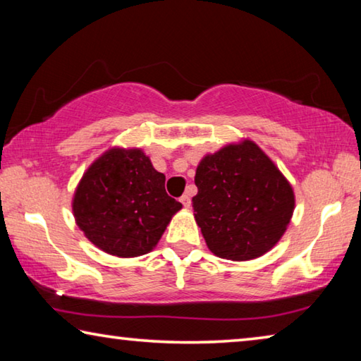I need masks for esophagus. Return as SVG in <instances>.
Wrapping results in <instances>:
<instances>
[{"label": "esophagus", "instance_id": "1", "mask_svg": "<svg viewBox=\"0 0 361 361\" xmlns=\"http://www.w3.org/2000/svg\"><path fill=\"white\" fill-rule=\"evenodd\" d=\"M180 202L185 205V209H189V207H191V197H189L188 194H185V195H181V199H180Z\"/></svg>", "mask_w": 361, "mask_h": 361}]
</instances>
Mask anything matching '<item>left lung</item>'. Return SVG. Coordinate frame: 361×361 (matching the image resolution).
Returning <instances> with one entry per match:
<instances>
[{
	"label": "left lung",
	"mask_w": 361,
	"mask_h": 361,
	"mask_svg": "<svg viewBox=\"0 0 361 361\" xmlns=\"http://www.w3.org/2000/svg\"><path fill=\"white\" fill-rule=\"evenodd\" d=\"M194 183L195 223L218 258H259L288 229L295 191L253 140L243 138L205 154L195 169Z\"/></svg>",
	"instance_id": "left-lung-1"
}]
</instances>
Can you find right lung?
I'll return each instance as SVG.
<instances>
[{"label":"right lung","instance_id":"obj_1","mask_svg":"<svg viewBox=\"0 0 361 361\" xmlns=\"http://www.w3.org/2000/svg\"><path fill=\"white\" fill-rule=\"evenodd\" d=\"M183 205L142 148L111 146L82 173L71 200L78 228L118 258L149 253Z\"/></svg>","mask_w":361,"mask_h":361}]
</instances>
